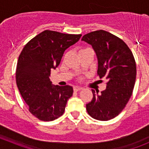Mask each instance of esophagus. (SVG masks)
Instances as JSON below:
<instances>
[{
	"instance_id": "esophagus-1",
	"label": "esophagus",
	"mask_w": 149,
	"mask_h": 149,
	"mask_svg": "<svg viewBox=\"0 0 149 149\" xmlns=\"http://www.w3.org/2000/svg\"><path fill=\"white\" fill-rule=\"evenodd\" d=\"M81 89H82V88H81V86H74V92H78V91L81 90Z\"/></svg>"
}]
</instances>
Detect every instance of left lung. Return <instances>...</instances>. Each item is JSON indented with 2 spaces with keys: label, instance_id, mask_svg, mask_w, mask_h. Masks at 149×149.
Listing matches in <instances>:
<instances>
[{
  "label": "left lung",
  "instance_id": "1",
  "mask_svg": "<svg viewBox=\"0 0 149 149\" xmlns=\"http://www.w3.org/2000/svg\"><path fill=\"white\" fill-rule=\"evenodd\" d=\"M81 40L92 45L98 59L97 73L107 80L100 94L92 89L93 98L86 110L97 120H110L120 113L132 95L136 74L134 55L122 39L104 30L89 33Z\"/></svg>",
  "mask_w": 149,
  "mask_h": 149
}]
</instances>
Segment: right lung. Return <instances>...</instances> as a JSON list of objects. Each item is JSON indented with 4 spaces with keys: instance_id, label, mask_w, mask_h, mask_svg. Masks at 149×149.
Returning <instances> with one entry per match:
<instances>
[{
    "instance_id": "add662e5",
    "label": "right lung",
    "mask_w": 149,
    "mask_h": 149,
    "mask_svg": "<svg viewBox=\"0 0 149 149\" xmlns=\"http://www.w3.org/2000/svg\"><path fill=\"white\" fill-rule=\"evenodd\" d=\"M81 34H65L45 30L24 47L16 67L18 90L29 111L42 121H53L64 113L72 86L53 85L51 69L60 65L64 51L75 44Z\"/></svg>"
}]
</instances>
